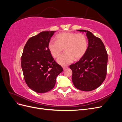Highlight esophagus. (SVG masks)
Returning a JSON list of instances; mask_svg holds the SVG:
<instances>
[{"label": "esophagus", "mask_w": 122, "mask_h": 122, "mask_svg": "<svg viewBox=\"0 0 122 122\" xmlns=\"http://www.w3.org/2000/svg\"><path fill=\"white\" fill-rule=\"evenodd\" d=\"M62 68H63L64 70H65V69H66L67 68H68V66H62Z\"/></svg>", "instance_id": "34e87169"}]
</instances>
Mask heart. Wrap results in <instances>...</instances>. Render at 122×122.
<instances>
[{"instance_id": "heart-1", "label": "heart", "mask_w": 122, "mask_h": 122, "mask_svg": "<svg viewBox=\"0 0 122 122\" xmlns=\"http://www.w3.org/2000/svg\"><path fill=\"white\" fill-rule=\"evenodd\" d=\"M55 38L56 41H50L48 47L54 58H57L65 48L66 52L57 60L58 63L62 65L71 63L74 59L80 60L86 52L87 39L81 33L64 32L57 35Z\"/></svg>"}]
</instances>
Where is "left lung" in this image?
Masks as SVG:
<instances>
[{"instance_id":"obj_1","label":"left lung","mask_w":122,"mask_h":122,"mask_svg":"<svg viewBox=\"0 0 122 122\" xmlns=\"http://www.w3.org/2000/svg\"><path fill=\"white\" fill-rule=\"evenodd\" d=\"M86 32L88 45L83 56L70 66L72 71V81L77 89L91 91L96 89L105 79L108 55L101 40L88 30Z\"/></svg>"}]
</instances>
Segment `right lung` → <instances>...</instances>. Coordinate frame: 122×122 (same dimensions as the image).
I'll return each instance as SVG.
<instances>
[{
  "mask_svg": "<svg viewBox=\"0 0 122 122\" xmlns=\"http://www.w3.org/2000/svg\"><path fill=\"white\" fill-rule=\"evenodd\" d=\"M54 32L42 31L29 38L22 54L21 67L25 81L36 93H46L52 90L57 76L63 71L48 47Z\"/></svg>",
  "mask_w": 122,
  "mask_h": 122,
  "instance_id": "1",
  "label": "right lung"
}]
</instances>
